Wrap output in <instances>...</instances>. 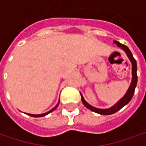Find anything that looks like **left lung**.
<instances>
[{
	"label": "left lung",
	"mask_w": 146,
	"mask_h": 146,
	"mask_svg": "<svg viewBox=\"0 0 146 146\" xmlns=\"http://www.w3.org/2000/svg\"><path fill=\"white\" fill-rule=\"evenodd\" d=\"M113 43H115L118 47L122 48L124 51L126 52V54L127 55V57L129 58V60L131 62V70H132V79H131V85L127 90V93L125 94L123 98L121 99L117 104L113 105V107H111L110 109H105V110H101V109H97V108H95L91 105H89L86 101L82 95L81 94V98H82V101L83 103V105H85L87 109H89L90 110L93 111V112H96L97 113L100 114H102V115H110V114H113L114 113H116L118 110H120L123 106L128 104L130 102V100L132 98L133 95H134V92H135V89H136V84H137V74H136V70H137V66H136V61L134 59L133 55L131 54V50L128 49V47L127 46H125L123 44H121L117 41H113Z\"/></svg>",
	"instance_id": "8db88e82"
}]
</instances>
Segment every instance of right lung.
<instances>
[{
	"mask_svg": "<svg viewBox=\"0 0 146 146\" xmlns=\"http://www.w3.org/2000/svg\"><path fill=\"white\" fill-rule=\"evenodd\" d=\"M60 102V101H59ZM58 105H59V103L57 104V105L54 107V108H53L51 110H50V111H48L47 113H41V114H31V113H29V115H30V116H32V117H43V116H46V114H48V113H50V112H52L53 110H54L57 107H58ZM28 114V113H27Z\"/></svg>",
	"mask_w": 146,
	"mask_h": 146,
	"instance_id": "obj_1",
	"label": "right lung"
}]
</instances>
